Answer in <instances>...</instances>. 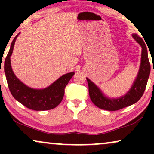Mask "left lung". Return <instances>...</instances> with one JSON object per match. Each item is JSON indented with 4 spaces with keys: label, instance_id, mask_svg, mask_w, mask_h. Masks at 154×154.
<instances>
[{
    "label": "left lung",
    "instance_id": "left-lung-1",
    "mask_svg": "<svg viewBox=\"0 0 154 154\" xmlns=\"http://www.w3.org/2000/svg\"><path fill=\"white\" fill-rule=\"evenodd\" d=\"M132 38L142 48L141 60L137 77L128 93L119 98H109L102 92L94 82L87 79L91 99L97 107L107 111H117L135 103L142 97L151 72V64L148 60L147 47L143 39L137 35L132 34Z\"/></svg>",
    "mask_w": 154,
    "mask_h": 154
}]
</instances>
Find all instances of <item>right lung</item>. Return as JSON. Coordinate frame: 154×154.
I'll use <instances>...</instances> for the list:
<instances>
[{"label": "right lung", "mask_w": 154, "mask_h": 154, "mask_svg": "<svg viewBox=\"0 0 154 154\" xmlns=\"http://www.w3.org/2000/svg\"><path fill=\"white\" fill-rule=\"evenodd\" d=\"M19 35V33L12 41L4 63L5 75L11 93L17 101L28 109L35 111H45L54 109L62 100L64 88L75 75V72L65 74L48 87L43 89H35L28 87L16 77L11 65V56Z\"/></svg>", "instance_id": "right-lung-1"}]
</instances>
